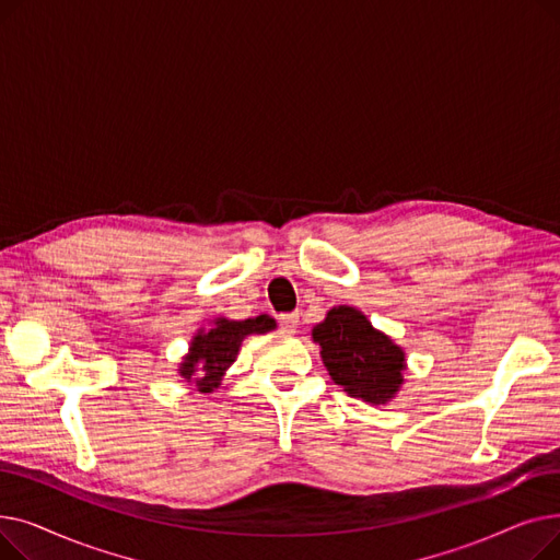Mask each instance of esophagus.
<instances>
[{
    "mask_svg": "<svg viewBox=\"0 0 560 560\" xmlns=\"http://www.w3.org/2000/svg\"><path fill=\"white\" fill-rule=\"evenodd\" d=\"M279 322L285 334H295L298 325H300V313H283L279 315Z\"/></svg>",
    "mask_w": 560,
    "mask_h": 560,
    "instance_id": "34e87169",
    "label": "esophagus"
}]
</instances>
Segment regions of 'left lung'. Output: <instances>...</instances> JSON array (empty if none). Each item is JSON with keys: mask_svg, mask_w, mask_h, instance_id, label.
Here are the masks:
<instances>
[{"mask_svg": "<svg viewBox=\"0 0 560 560\" xmlns=\"http://www.w3.org/2000/svg\"><path fill=\"white\" fill-rule=\"evenodd\" d=\"M311 336L331 381L349 397L378 406L399 395L406 351L388 334L374 329L363 311L334 306Z\"/></svg>", "mask_w": 560, "mask_h": 560, "instance_id": "8db88e82", "label": "left lung"}]
</instances>
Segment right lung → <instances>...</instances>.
Instances as JSON below:
<instances>
[{
  "mask_svg": "<svg viewBox=\"0 0 560 560\" xmlns=\"http://www.w3.org/2000/svg\"><path fill=\"white\" fill-rule=\"evenodd\" d=\"M277 329L270 315H256L247 319L213 317L209 327H199L188 345V354L179 363V376L199 395H211L220 388L222 376L238 359V351L247 336H262Z\"/></svg>",
  "mask_w": 560,
  "mask_h": 560,
  "instance_id": "right-lung-1",
  "label": "right lung"
}]
</instances>
